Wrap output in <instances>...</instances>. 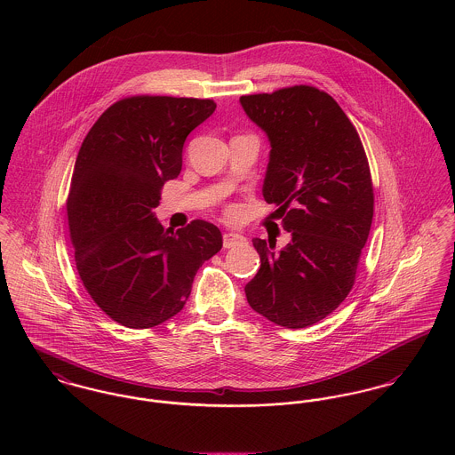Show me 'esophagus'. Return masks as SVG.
<instances>
[{"label":"esophagus","instance_id":"esophagus-1","mask_svg":"<svg viewBox=\"0 0 455 455\" xmlns=\"http://www.w3.org/2000/svg\"><path fill=\"white\" fill-rule=\"evenodd\" d=\"M222 240H224V249H231L235 247L236 243H243L247 242V238L240 233H235V231H229V233H224L222 235Z\"/></svg>","mask_w":455,"mask_h":455}]
</instances>
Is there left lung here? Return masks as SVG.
Masks as SVG:
<instances>
[{
    "label": "left lung",
    "instance_id": "obj_1",
    "mask_svg": "<svg viewBox=\"0 0 455 455\" xmlns=\"http://www.w3.org/2000/svg\"><path fill=\"white\" fill-rule=\"evenodd\" d=\"M271 150L262 186L292 240L282 251L254 240L258 275L245 285L252 310L289 329L308 327L348 296L373 220V184L354 124L310 85L242 96Z\"/></svg>",
    "mask_w": 455,
    "mask_h": 455
}]
</instances>
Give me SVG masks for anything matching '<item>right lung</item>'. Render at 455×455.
<instances>
[{
  "label": "right lung",
  "instance_id": "add662e5",
  "mask_svg": "<svg viewBox=\"0 0 455 455\" xmlns=\"http://www.w3.org/2000/svg\"><path fill=\"white\" fill-rule=\"evenodd\" d=\"M212 100L131 96L107 108L78 150L66 201L85 291L116 323L147 329L177 315L199 266L222 249L206 220L164 229L154 215L164 182L182 170L188 134Z\"/></svg>",
  "mask_w": 455,
  "mask_h": 455
}]
</instances>
